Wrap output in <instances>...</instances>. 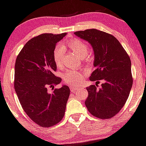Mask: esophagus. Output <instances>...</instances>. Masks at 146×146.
I'll return each mask as SVG.
<instances>
[{"mask_svg": "<svg viewBox=\"0 0 146 146\" xmlns=\"http://www.w3.org/2000/svg\"><path fill=\"white\" fill-rule=\"evenodd\" d=\"M77 89H78V87H77V86H70V91L72 92H75Z\"/></svg>", "mask_w": 146, "mask_h": 146, "instance_id": "1", "label": "esophagus"}]
</instances>
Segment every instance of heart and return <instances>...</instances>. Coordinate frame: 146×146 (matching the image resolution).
Masks as SVG:
<instances>
[{
    "label": "heart",
    "mask_w": 146,
    "mask_h": 146,
    "mask_svg": "<svg viewBox=\"0 0 146 146\" xmlns=\"http://www.w3.org/2000/svg\"><path fill=\"white\" fill-rule=\"evenodd\" d=\"M67 47L74 51L77 55L80 57H85L88 52V47L83 41L79 38H72L66 42ZM66 53V49L63 45H57L53 51V58L55 64L58 67L62 66L64 61V55ZM84 74L80 71L75 69H71L66 72L64 79L67 84L76 85L81 82L83 80Z\"/></svg>",
    "instance_id": "b5f03b06"
}]
</instances>
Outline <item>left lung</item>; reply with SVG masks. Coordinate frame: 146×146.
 Masks as SVG:
<instances>
[{
    "label": "left lung",
    "mask_w": 146,
    "mask_h": 146,
    "mask_svg": "<svg viewBox=\"0 0 146 146\" xmlns=\"http://www.w3.org/2000/svg\"><path fill=\"white\" fill-rule=\"evenodd\" d=\"M74 34L91 44L94 50L96 69L90 80L103 82L99 89L94 85L87 88L86 108L98 118H112L123 108L132 87L129 56L111 34L96 29L77 31Z\"/></svg>",
    "instance_id": "8db88e82"
}]
</instances>
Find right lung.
<instances>
[{"mask_svg": "<svg viewBox=\"0 0 146 146\" xmlns=\"http://www.w3.org/2000/svg\"><path fill=\"white\" fill-rule=\"evenodd\" d=\"M66 35L43 33L29 40L18 55L15 67V89L24 111L42 127L57 124L64 118L70 89L64 85L52 93L47 88L61 82L54 74L56 44Z\"/></svg>", "mask_w": 146, "mask_h": 146, "instance_id": "1", "label": "right lung"}]
</instances>
